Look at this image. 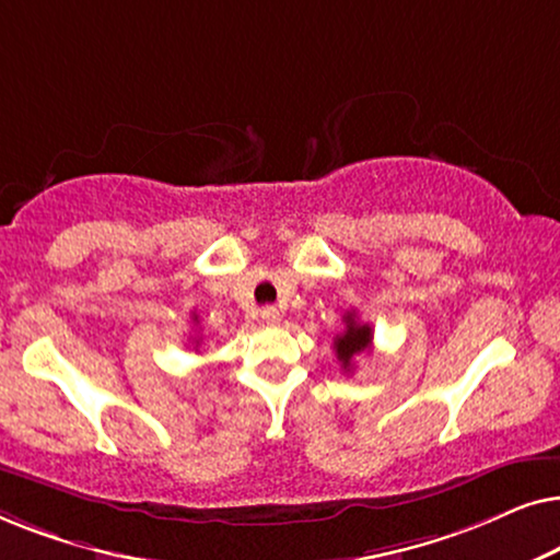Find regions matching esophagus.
Listing matches in <instances>:
<instances>
[{
	"label": "esophagus",
	"instance_id": "esophagus-1",
	"mask_svg": "<svg viewBox=\"0 0 560 560\" xmlns=\"http://www.w3.org/2000/svg\"><path fill=\"white\" fill-rule=\"evenodd\" d=\"M259 318H262L267 326H275L280 320V311L275 308V305H265V308L259 311Z\"/></svg>",
	"mask_w": 560,
	"mask_h": 560
}]
</instances>
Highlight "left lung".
I'll list each match as a JSON object with an SVG mask.
<instances>
[{
  "label": "left lung",
  "instance_id": "1",
  "mask_svg": "<svg viewBox=\"0 0 560 560\" xmlns=\"http://www.w3.org/2000/svg\"><path fill=\"white\" fill-rule=\"evenodd\" d=\"M343 334H339L334 339V351H336V359H339L343 370H351V364H354V357L362 354V351H370L372 347V326L370 324H359L354 311H349L347 316H343Z\"/></svg>",
  "mask_w": 560,
  "mask_h": 560
}]
</instances>
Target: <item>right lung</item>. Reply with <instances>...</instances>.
I'll list each match as a JSON object with an SVG mask.
<instances>
[{
    "label": "right lung",
    "instance_id": "1",
    "mask_svg": "<svg viewBox=\"0 0 560 560\" xmlns=\"http://www.w3.org/2000/svg\"><path fill=\"white\" fill-rule=\"evenodd\" d=\"M196 343H198V341H196Z\"/></svg>",
    "mask_w": 560,
    "mask_h": 560
}]
</instances>
